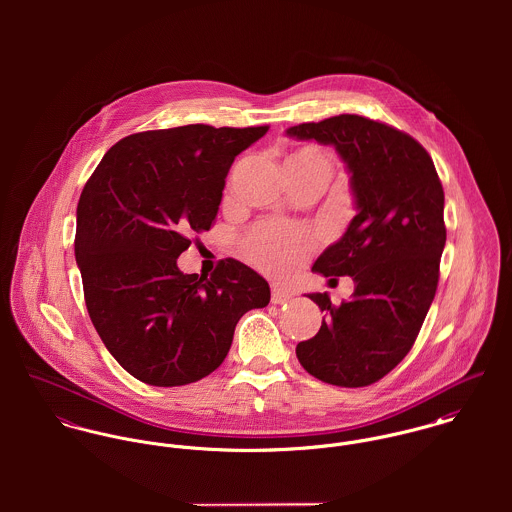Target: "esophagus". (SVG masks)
Here are the masks:
<instances>
[{"mask_svg": "<svg viewBox=\"0 0 512 512\" xmlns=\"http://www.w3.org/2000/svg\"><path fill=\"white\" fill-rule=\"evenodd\" d=\"M292 299V293L288 292V290H284V288H280V286H274L272 288V303H288Z\"/></svg>", "mask_w": 512, "mask_h": 512, "instance_id": "1", "label": "esophagus"}]
</instances>
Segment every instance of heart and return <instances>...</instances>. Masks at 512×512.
I'll return each instance as SVG.
<instances>
[{
  "mask_svg": "<svg viewBox=\"0 0 512 512\" xmlns=\"http://www.w3.org/2000/svg\"><path fill=\"white\" fill-rule=\"evenodd\" d=\"M284 167H319L329 171L331 163L317 146L297 147L286 159ZM315 234L303 226L260 224L246 238V252L256 266L272 276H286L313 248Z\"/></svg>",
  "mask_w": 512,
  "mask_h": 512,
  "instance_id": "b5f03b06",
  "label": "heart"
}]
</instances>
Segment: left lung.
<instances>
[{
  "label": "left lung",
  "mask_w": 512,
  "mask_h": 512,
  "mask_svg": "<svg viewBox=\"0 0 512 512\" xmlns=\"http://www.w3.org/2000/svg\"><path fill=\"white\" fill-rule=\"evenodd\" d=\"M297 140L333 146L351 173L357 215L313 264V272L351 276L355 293L325 311L315 337L295 355L315 378L361 388L380 380L412 349L438 290L445 246L443 187L430 153L412 136L357 114L288 128Z\"/></svg>",
  "instance_id": "obj_1"
}]
</instances>
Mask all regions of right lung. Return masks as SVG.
<instances>
[{
    "label": "right lung",
    "instance_id": "right-lung-1",
    "mask_svg": "<svg viewBox=\"0 0 512 512\" xmlns=\"http://www.w3.org/2000/svg\"><path fill=\"white\" fill-rule=\"evenodd\" d=\"M268 126L189 124L110 147L76 207L74 256L94 329L110 355L151 386L197 382L222 365L238 319L270 286L238 260L183 274L191 234L209 230L238 153Z\"/></svg>",
    "mask_w": 512,
    "mask_h": 512
}]
</instances>
